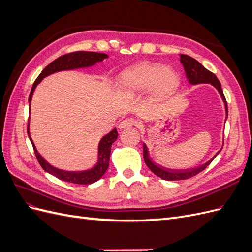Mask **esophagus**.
<instances>
[{
    "instance_id": "1",
    "label": "esophagus",
    "mask_w": 252,
    "mask_h": 252,
    "mask_svg": "<svg viewBox=\"0 0 252 252\" xmlns=\"http://www.w3.org/2000/svg\"><path fill=\"white\" fill-rule=\"evenodd\" d=\"M136 123H138V122H136L134 119L128 118V119H125V120H123V121L121 122L120 125H119V128H120V129L130 128V127H133V126H135V125H136Z\"/></svg>"
}]
</instances>
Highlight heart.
<instances>
[{"mask_svg": "<svg viewBox=\"0 0 252 252\" xmlns=\"http://www.w3.org/2000/svg\"><path fill=\"white\" fill-rule=\"evenodd\" d=\"M118 85L122 93L128 95L139 94L148 89L152 100L162 101L178 90L180 77L172 67L145 61L122 72Z\"/></svg>", "mask_w": 252, "mask_h": 252, "instance_id": "1", "label": "heart"}]
</instances>
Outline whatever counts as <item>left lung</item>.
<instances>
[{
    "label": "left lung",
    "mask_w": 252,
    "mask_h": 252,
    "mask_svg": "<svg viewBox=\"0 0 252 252\" xmlns=\"http://www.w3.org/2000/svg\"><path fill=\"white\" fill-rule=\"evenodd\" d=\"M180 61L184 67V70L186 73V78L188 82L191 84V85H197V84H211L213 87H216L219 91V94L222 97V100L225 105V109H226V114L228 117V107H227V102L226 98L224 96L222 86H220V83L216 77L215 73H212L211 71L207 70L206 68L197 62L196 60L193 58L186 56V55H180ZM226 117V119H227ZM217 152V155L213 157L207 163H205L201 166L194 167V168H189V169H170V168H166V167H163L161 165H158L157 163L152 162L151 158L148 154V148L146 146V144H143V156H144V161L148 166V168L154 172L158 177H159L163 180L166 181H179V180H186L194 177L197 173H200L203 171L206 167H207L215 158L219 152Z\"/></svg>",
    "instance_id": "1"
}]
</instances>
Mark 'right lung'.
Segmentation results:
<instances>
[{"mask_svg": "<svg viewBox=\"0 0 252 252\" xmlns=\"http://www.w3.org/2000/svg\"><path fill=\"white\" fill-rule=\"evenodd\" d=\"M106 58H108V56L106 55V53H98V52H93V51H75L71 53H67V55H64L53 61V62H51L48 66L44 68L43 71L40 73L39 77L36 78L35 82L33 83V86L32 88V91H30L29 98H28L29 109H30V103H32V98L33 95V91L37 86V84H40V82L44 78H46L48 75L59 71L72 70V69H78V68H86V67L94 66L97 62H102V61ZM27 133L30 139V142H32L33 146L34 154L37 161H39L40 165L42 166V168L45 171L55 175L56 178L62 181H65L68 183H73V184H81V185L93 184V183L98 181L103 177L109 166L111 145L118 139V135H119L117 128H114L109 133L104 135L101 139L100 143H98L97 162L93 168H90L88 170H83V171H67V170H62L53 167L47 161H45V158L39 154V152H37L32 136H30L29 120H28Z\"/></svg>", "mask_w": 252, "mask_h": 252, "instance_id": "right-lung-1", "label": "right lung"}]
</instances>
